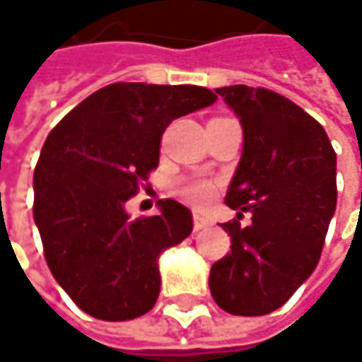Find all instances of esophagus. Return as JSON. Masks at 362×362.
<instances>
[{
	"label": "esophagus",
	"instance_id": "esophagus-1",
	"mask_svg": "<svg viewBox=\"0 0 362 362\" xmlns=\"http://www.w3.org/2000/svg\"><path fill=\"white\" fill-rule=\"evenodd\" d=\"M192 226H194V230H203L205 226H209V220L205 216H201V214H194L192 216Z\"/></svg>",
	"mask_w": 362,
	"mask_h": 362
}]
</instances>
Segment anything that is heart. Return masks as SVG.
Returning a JSON list of instances; mask_svg holds the SVG:
<instances>
[{
  "mask_svg": "<svg viewBox=\"0 0 362 362\" xmlns=\"http://www.w3.org/2000/svg\"><path fill=\"white\" fill-rule=\"evenodd\" d=\"M178 194L194 207H207L216 197V184L209 180H190L182 184Z\"/></svg>",
  "mask_w": 362,
  "mask_h": 362,
  "instance_id": "heart-1",
  "label": "heart"
}]
</instances>
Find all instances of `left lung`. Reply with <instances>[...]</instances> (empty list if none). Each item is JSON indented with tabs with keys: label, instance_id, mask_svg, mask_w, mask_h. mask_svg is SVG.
Listing matches in <instances>:
<instances>
[{
	"label": "left lung",
	"instance_id": "8db88e82",
	"mask_svg": "<svg viewBox=\"0 0 362 362\" xmlns=\"http://www.w3.org/2000/svg\"><path fill=\"white\" fill-rule=\"evenodd\" d=\"M243 125V155L226 205L252 224H222L230 253L209 272L216 304L239 317L281 308L313 274L335 211V151L323 125L289 98L250 86L216 90Z\"/></svg>",
	"mask_w": 362,
	"mask_h": 362
}]
</instances>
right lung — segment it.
<instances>
[{"label":"right lung","instance_id":"right-lung-1","mask_svg":"<svg viewBox=\"0 0 362 362\" xmlns=\"http://www.w3.org/2000/svg\"><path fill=\"white\" fill-rule=\"evenodd\" d=\"M216 100L201 86L110 83L47 134L33 218L54 279L94 319L129 321L155 306L157 259L190 235L192 214L165 199L157 216L129 220L125 203L148 186L168 125Z\"/></svg>","mask_w":362,"mask_h":362}]
</instances>
